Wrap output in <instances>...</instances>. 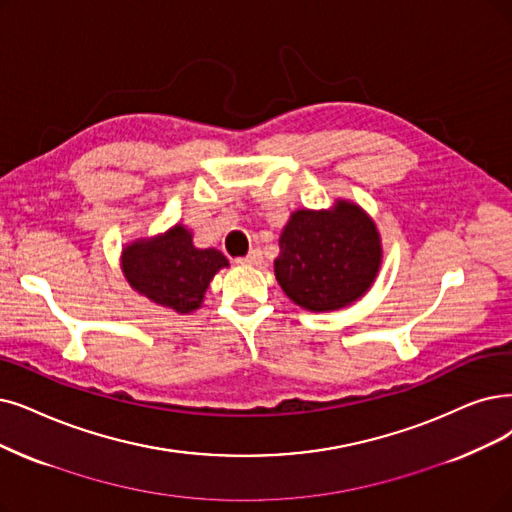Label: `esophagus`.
<instances>
[{
  "instance_id": "obj_1",
  "label": "esophagus",
  "mask_w": 512,
  "mask_h": 512,
  "mask_svg": "<svg viewBox=\"0 0 512 512\" xmlns=\"http://www.w3.org/2000/svg\"><path fill=\"white\" fill-rule=\"evenodd\" d=\"M260 262H262V252L260 250H252L248 256L237 258V264H241V267H258Z\"/></svg>"
}]
</instances>
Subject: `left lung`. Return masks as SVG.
Listing matches in <instances>:
<instances>
[{
    "instance_id": "obj_1",
    "label": "left lung",
    "mask_w": 512,
    "mask_h": 512,
    "mask_svg": "<svg viewBox=\"0 0 512 512\" xmlns=\"http://www.w3.org/2000/svg\"><path fill=\"white\" fill-rule=\"evenodd\" d=\"M382 237L374 218L351 199L323 210H294L279 235L275 277L304 311L351 306L372 288L382 267Z\"/></svg>"
}]
</instances>
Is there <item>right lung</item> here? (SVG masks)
<instances>
[{"label":"right lung","mask_w":512,"mask_h":512,"mask_svg":"<svg viewBox=\"0 0 512 512\" xmlns=\"http://www.w3.org/2000/svg\"><path fill=\"white\" fill-rule=\"evenodd\" d=\"M121 273L130 288L180 315L197 311L214 275L229 267L216 248H197L187 224L176 222L153 237H138L121 248Z\"/></svg>","instance_id":"obj_1"}]
</instances>
